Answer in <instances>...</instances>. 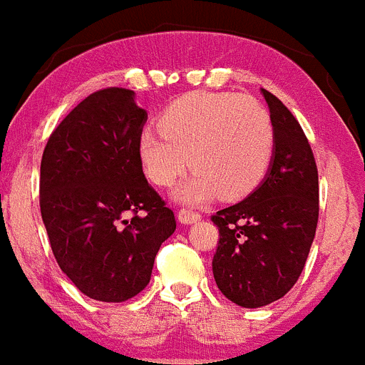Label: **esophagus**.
<instances>
[{
  "mask_svg": "<svg viewBox=\"0 0 365 365\" xmlns=\"http://www.w3.org/2000/svg\"><path fill=\"white\" fill-rule=\"evenodd\" d=\"M176 216H178L180 223L189 225V223H194V221H198L200 217H202V214L192 212V210H189V209H182V210H178V214H176Z\"/></svg>",
  "mask_w": 365,
  "mask_h": 365,
  "instance_id": "1",
  "label": "esophagus"
}]
</instances>
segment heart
<instances>
[{"instance_id": "b5f03b06", "label": "heart", "mask_w": 365, "mask_h": 365, "mask_svg": "<svg viewBox=\"0 0 365 365\" xmlns=\"http://www.w3.org/2000/svg\"><path fill=\"white\" fill-rule=\"evenodd\" d=\"M145 176L171 187L190 165L176 198L200 203L221 190L236 200L264 178L274 153L270 115L254 98L236 93L196 91L173 102L160 117V131L144 129L136 142Z\"/></svg>"}]
</instances>
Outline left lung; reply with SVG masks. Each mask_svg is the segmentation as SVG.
I'll list each match as a JSON object with an SVG mask.
<instances>
[{"instance_id":"8db88e82","label":"left lung","mask_w":365,"mask_h":365,"mask_svg":"<svg viewBox=\"0 0 365 365\" xmlns=\"http://www.w3.org/2000/svg\"><path fill=\"white\" fill-rule=\"evenodd\" d=\"M274 125V153L261 185L217 210L212 274L221 294L243 308L284 297L297 282L319 221V175L304 131L290 110L261 90Z\"/></svg>"}]
</instances>
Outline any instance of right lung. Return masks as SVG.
Here are the masks:
<instances>
[{
    "label": "right lung",
    "mask_w": 365,
    "mask_h": 365,
    "mask_svg": "<svg viewBox=\"0 0 365 365\" xmlns=\"http://www.w3.org/2000/svg\"><path fill=\"white\" fill-rule=\"evenodd\" d=\"M145 120L135 91L98 90L53 129L41 160L39 205L50 247L61 270L95 301L140 294L160 247L176 230L136 151Z\"/></svg>",
    "instance_id": "1"
}]
</instances>
